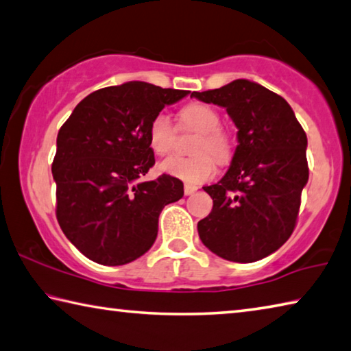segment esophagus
Masks as SVG:
<instances>
[{"instance_id":"34e87169","label":"esophagus","mask_w":351,"mask_h":351,"mask_svg":"<svg viewBox=\"0 0 351 351\" xmlns=\"http://www.w3.org/2000/svg\"><path fill=\"white\" fill-rule=\"evenodd\" d=\"M197 190V187L196 186H193V184H184V193L186 195H192V193H195Z\"/></svg>"}]
</instances>
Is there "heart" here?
Wrapping results in <instances>:
<instances>
[{"label": "heart", "instance_id": "1", "mask_svg": "<svg viewBox=\"0 0 351 351\" xmlns=\"http://www.w3.org/2000/svg\"><path fill=\"white\" fill-rule=\"evenodd\" d=\"M181 124L186 129L199 133L193 144L195 156H171L161 162L162 171L187 182H204L216 171L218 162L226 164L233 155L230 133L221 127V117L213 107L201 103H190L180 112ZM176 129L167 113L159 112L149 124V144L156 155H167L173 150Z\"/></svg>", "mask_w": 351, "mask_h": 351}]
</instances>
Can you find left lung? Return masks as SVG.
<instances>
[{
	"label": "left lung",
	"mask_w": 351,
	"mask_h": 351,
	"mask_svg": "<svg viewBox=\"0 0 351 351\" xmlns=\"http://www.w3.org/2000/svg\"><path fill=\"white\" fill-rule=\"evenodd\" d=\"M192 97L224 107L238 127L230 169L204 187L213 208L197 222V233L218 256L254 263L276 252L295 230L308 181L307 135L289 103L258 82L234 80Z\"/></svg>",
	"instance_id": "8db88e82"
}]
</instances>
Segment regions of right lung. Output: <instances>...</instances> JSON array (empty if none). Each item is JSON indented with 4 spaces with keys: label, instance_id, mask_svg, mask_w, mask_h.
I'll list each match as a JSON object with an SVG mask.
<instances>
[{
    "label": "right lung",
    "instance_id": "right-lung-1",
    "mask_svg": "<svg viewBox=\"0 0 351 351\" xmlns=\"http://www.w3.org/2000/svg\"><path fill=\"white\" fill-rule=\"evenodd\" d=\"M189 93L143 81L104 87L82 99L60 129L52 164L56 219L93 263L124 265L143 256L156 239L164 206L182 197L178 178H139L155 164L152 118Z\"/></svg>",
    "mask_w": 351,
    "mask_h": 351
}]
</instances>
